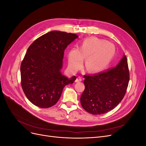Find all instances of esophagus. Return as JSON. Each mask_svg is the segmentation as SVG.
Instances as JSON below:
<instances>
[{"label":"esophagus","instance_id":"1","mask_svg":"<svg viewBox=\"0 0 146 146\" xmlns=\"http://www.w3.org/2000/svg\"><path fill=\"white\" fill-rule=\"evenodd\" d=\"M82 80V77H78L76 78V82H81Z\"/></svg>","mask_w":146,"mask_h":146}]
</instances>
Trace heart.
Returning <instances> with one entry per match:
<instances>
[{
    "instance_id": "obj_1",
    "label": "heart",
    "mask_w": 146,
    "mask_h": 146,
    "mask_svg": "<svg viewBox=\"0 0 146 146\" xmlns=\"http://www.w3.org/2000/svg\"><path fill=\"white\" fill-rule=\"evenodd\" d=\"M116 48L113 44L96 38H87L79 48H72L69 52L68 62L72 70L80 68L85 61V68L91 73L102 71L107 67L115 55Z\"/></svg>"
}]
</instances>
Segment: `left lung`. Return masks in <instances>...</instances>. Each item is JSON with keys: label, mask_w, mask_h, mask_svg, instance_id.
<instances>
[{"label": "left lung", "mask_w": 146, "mask_h": 146, "mask_svg": "<svg viewBox=\"0 0 146 146\" xmlns=\"http://www.w3.org/2000/svg\"><path fill=\"white\" fill-rule=\"evenodd\" d=\"M85 90L81 105L94 115L107 113L115 108L124 97L130 80L127 59L123 56L115 68L92 76H84Z\"/></svg>", "instance_id": "1"}]
</instances>
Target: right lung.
Segmentation results:
<instances>
[{"mask_svg": "<svg viewBox=\"0 0 146 146\" xmlns=\"http://www.w3.org/2000/svg\"><path fill=\"white\" fill-rule=\"evenodd\" d=\"M76 34L52 31L31 44L21 64V86L27 99L42 108L54 106L60 99L64 87L76 80L61 74L64 51Z\"/></svg>", "mask_w": 146, "mask_h": 146, "instance_id": "right-lung-1", "label": "right lung"}]
</instances>
